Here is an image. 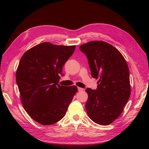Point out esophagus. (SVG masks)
Wrapping results in <instances>:
<instances>
[{
  "mask_svg": "<svg viewBox=\"0 0 149 149\" xmlns=\"http://www.w3.org/2000/svg\"><path fill=\"white\" fill-rule=\"evenodd\" d=\"M78 91H79V92H81V91H84V89L79 87V88H78Z\"/></svg>",
  "mask_w": 149,
  "mask_h": 149,
  "instance_id": "obj_1",
  "label": "esophagus"
}]
</instances>
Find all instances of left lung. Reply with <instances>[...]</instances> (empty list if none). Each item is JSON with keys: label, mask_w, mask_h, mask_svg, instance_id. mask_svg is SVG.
I'll return each instance as SVG.
<instances>
[{"label": "left lung", "mask_w": 149, "mask_h": 149, "mask_svg": "<svg viewBox=\"0 0 149 149\" xmlns=\"http://www.w3.org/2000/svg\"><path fill=\"white\" fill-rule=\"evenodd\" d=\"M80 49L88 58L92 77L99 79L96 90L86 89L87 113L97 124H110L121 114L130 97L127 62L118 49L103 41L81 45Z\"/></svg>", "instance_id": "obj_1"}]
</instances>
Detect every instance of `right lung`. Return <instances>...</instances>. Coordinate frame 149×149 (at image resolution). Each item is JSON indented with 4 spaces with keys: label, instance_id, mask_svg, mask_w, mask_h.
Wrapping results in <instances>:
<instances>
[{
    "label": "right lung",
    "instance_id": "obj_1",
    "mask_svg": "<svg viewBox=\"0 0 149 149\" xmlns=\"http://www.w3.org/2000/svg\"><path fill=\"white\" fill-rule=\"evenodd\" d=\"M75 48L44 42L28 50L20 59L16 82L22 103L38 123L51 125L61 120L77 91L75 86L58 84L63 66Z\"/></svg>",
    "mask_w": 149,
    "mask_h": 149
}]
</instances>
